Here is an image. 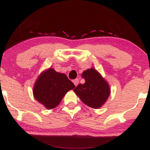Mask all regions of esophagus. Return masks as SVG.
I'll return each instance as SVG.
<instances>
[{
  "label": "esophagus",
  "mask_w": 150,
  "mask_h": 150,
  "mask_svg": "<svg viewBox=\"0 0 150 150\" xmlns=\"http://www.w3.org/2000/svg\"><path fill=\"white\" fill-rule=\"evenodd\" d=\"M73 82L74 85H75V86H77L79 84V80H78V79H75V80H73Z\"/></svg>",
  "instance_id": "obj_1"
}]
</instances>
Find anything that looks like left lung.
Segmentation results:
<instances>
[{"instance_id": "8db88e82", "label": "left lung", "mask_w": 150, "mask_h": 150, "mask_svg": "<svg viewBox=\"0 0 150 150\" xmlns=\"http://www.w3.org/2000/svg\"><path fill=\"white\" fill-rule=\"evenodd\" d=\"M82 77H84L85 82L79 84L73 91L81 101L89 107H101L110 95L108 83L94 68L84 71Z\"/></svg>"}]
</instances>
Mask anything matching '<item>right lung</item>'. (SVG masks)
I'll use <instances>...</instances> for the list:
<instances>
[{
    "label": "right lung",
    "instance_id": "1",
    "mask_svg": "<svg viewBox=\"0 0 150 150\" xmlns=\"http://www.w3.org/2000/svg\"><path fill=\"white\" fill-rule=\"evenodd\" d=\"M75 87L66 75L49 68L37 79L34 87V97L47 109H51L57 106L66 92Z\"/></svg>",
    "mask_w": 150,
    "mask_h": 150
}]
</instances>
